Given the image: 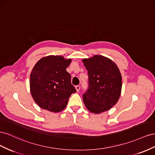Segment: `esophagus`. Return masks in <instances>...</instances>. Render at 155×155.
Returning <instances> with one entry per match:
<instances>
[{
    "mask_svg": "<svg viewBox=\"0 0 155 155\" xmlns=\"http://www.w3.org/2000/svg\"><path fill=\"white\" fill-rule=\"evenodd\" d=\"M75 88H76L77 91H80V89H81V86L79 85H77V86H75Z\"/></svg>",
    "mask_w": 155,
    "mask_h": 155,
    "instance_id": "34e87169",
    "label": "esophagus"
}]
</instances>
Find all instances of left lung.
<instances>
[{"instance_id": "1", "label": "left lung", "mask_w": 155, "mask_h": 155, "mask_svg": "<svg viewBox=\"0 0 155 155\" xmlns=\"http://www.w3.org/2000/svg\"><path fill=\"white\" fill-rule=\"evenodd\" d=\"M88 74L83 101L90 112L99 114L111 108L121 95L122 78L116 64L107 57L95 55L82 60Z\"/></svg>"}]
</instances>
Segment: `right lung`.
Wrapping results in <instances>:
<instances>
[{
  "label": "right lung",
  "instance_id": "1",
  "mask_svg": "<svg viewBox=\"0 0 155 155\" xmlns=\"http://www.w3.org/2000/svg\"><path fill=\"white\" fill-rule=\"evenodd\" d=\"M71 60L61 56H48L35 65L30 77V92L39 107L58 112L68 104L69 97L77 90L66 71Z\"/></svg>",
  "mask_w": 155,
  "mask_h": 155
}]
</instances>
